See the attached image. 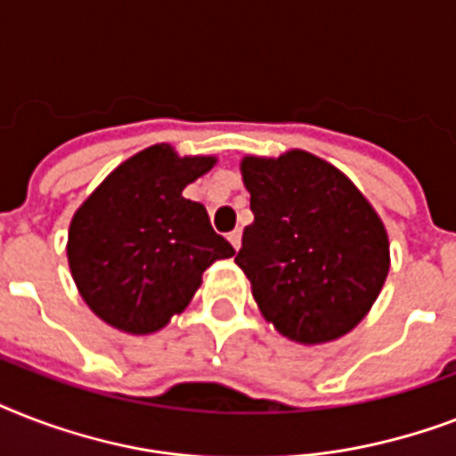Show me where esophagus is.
Segmentation results:
<instances>
[{
	"label": "esophagus",
	"instance_id": "34e87169",
	"mask_svg": "<svg viewBox=\"0 0 456 456\" xmlns=\"http://www.w3.org/2000/svg\"><path fill=\"white\" fill-rule=\"evenodd\" d=\"M227 239H229V243L234 246V250L241 248V232H239V229H234V232H232V234H229Z\"/></svg>",
	"mask_w": 456,
	"mask_h": 456
}]
</instances>
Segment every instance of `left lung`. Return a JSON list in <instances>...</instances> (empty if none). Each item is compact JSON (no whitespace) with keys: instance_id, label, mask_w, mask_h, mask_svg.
<instances>
[{"instance_id":"left-lung-1","label":"left lung","mask_w":456,"mask_h":456,"mask_svg":"<svg viewBox=\"0 0 456 456\" xmlns=\"http://www.w3.org/2000/svg\"><path fill=\"white\" fill-rule=\"evenodd\" d=\"M253 224L236 265L265 319L298 343H326L360 324L388 277V236L350 179L322 158H246Z\"/></svg>"}]
</instances>
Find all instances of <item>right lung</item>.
Instances as JSON below:
<instances>
[{
	"mask_svg": "<svg viewBox=\"0 0 456 456\" xmlns=\"http://www.w3.org/2000/svg\"><path fill=\"white\" fill-rule=\"evenodd\" d=\"M213 163L151 146L110 172L75 213L68 263L103 322L127 333L163 329L193 298L203 272L234 256L206 208L182 196Z\"/></svg>",
	"mask_w": 456,
	"mask_h": 456,
	"instance_id": "add662e5",
	"label": "right lung"
}]
</instances>
